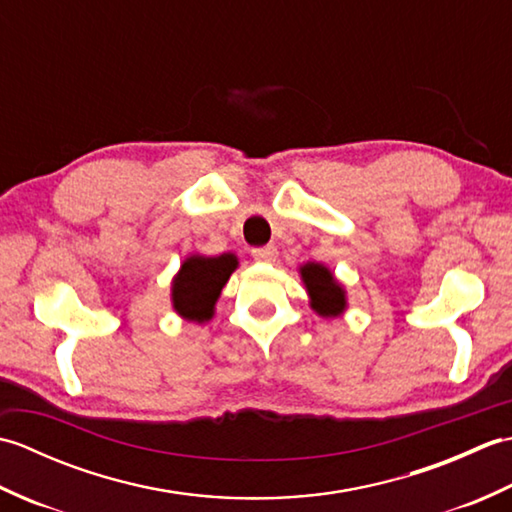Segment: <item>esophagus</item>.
<instances>
[{
    "instance_id": "obj_1",
    "label": "esophagus",
    "mask_w": 512,
    "mask_h": 512,
    "mask_svg": "<svg viewBox=\"0 0 512 512\" xmlns=\"http://www.w3.org/2000/svg\"><path fill=\"white\" fill-rule=\"evenodd\" d=\"M275 257H277V248H275V246H259V248H253V259H255V262L270 264V262H275Z\"/></svg>"
}]
</instances>
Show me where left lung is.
Here are the masks:
<instances>
[{"label":"left lung","instance_id":"obj_1","mask_svg":"<svg viewBox=\"0 0 512 512\" xmlns=\"http://www.w3.org/2000/svg\"><path fill=\"white\" fill-rule=\"evenodd\" d=\"M301 277L306 281L312 297V308L321 317H336L345 308V292L336 284L332 273L321 264H306L301 268Z\"/></svg>","mask_w":512,"mask_h":512}]
</instances>
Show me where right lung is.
<instances>
[{
	"instance_id": "right-lung-1",
	"label": "right lung",
	"mask_w": 512,
	"mask_h": 512,
	"mask_svg": "<svg viewBox=\"0 0 512 512\" xmlns=\"http://www.w3.org/2000/svg\"><path fill=\"white\" fill-rule=\"evenodd\" d=\"M235 268L237 259L231 253L220 257H189L173 281V308L189 321H209L215 301Z\"/></svg>"
}]
</instances>
